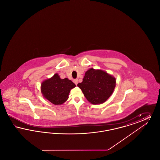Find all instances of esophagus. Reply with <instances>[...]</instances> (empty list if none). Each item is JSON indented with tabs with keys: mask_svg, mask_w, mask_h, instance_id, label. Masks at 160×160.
<instances>
[{
	"mask_svg": "<svg viewBox=\"0 0 160 160\" xmlns=\"http://www.w3.org/2000/svg\"><path fill=\"white\" fill-rule=\"evenodd\" d=\"M74 83L76 84H78V79H75V80H74Z\"/></svg>",
	"mask_w": 160,
	"mask_h": 160,
	"instance_id": "obj_1",
	"label": "esophagus"
}]
</instances>
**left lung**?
<instances>
[{
	"label": "left lung",
	"instance_id": "left-lung-1",
	"mask_svg": "<svg viewBox=\"0 0 160 160\" xmlns=\"http://www.w3.org/2000/svg\"><path fill=\"white\" fill-rule=\"evenodd\" d=\"M116 82L114 77L106 71L90 68L85 72L83 82L77 86L89 102L92 104H100L112 95Z\"/></svg>",
	"mask_w": 160,
	"mask_h": 160
}]
</instances>
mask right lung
<instances>
[{
  "instance_id": "right-lung-1",
  "label": "right lung",
  "mask_w": 160,
  "mask_h": 160,
  "mask_svg": "<svg viewBox=\"0 0 160 160\" xmlns=\"http://www.w3.org/2000/svg\"><path fill=\"white\" fill-rule=\"evenodd\" d=\"M76 84L68 78L62 79L56 73L50 78L44 80L41 84L43 97L54 105H61L68 98L71 89Z\"/></svg>"
}]
</instances>
